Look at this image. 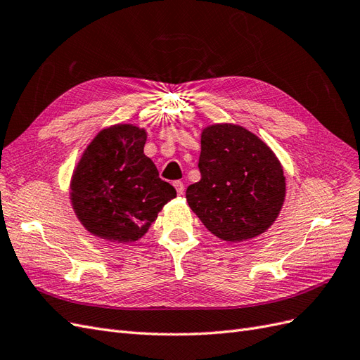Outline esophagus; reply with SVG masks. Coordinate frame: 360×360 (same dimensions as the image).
Returning <instances> with one entry per match:
<instances>
[{"label": "esophagus", "mask_w": 360, "mask_h": 360, "mask_svg": "<svg viewBox=\"0 0 360 360\" xmlns=\"http://www.w3.org/2000/svg\"><path fill=\"white\" fill-rule=\"evenodd\" d=\"M174 188H176V191H177V193L179 195H183L184 193V184L181 183V181H174Z\"/></svg>", "instance_id": "34e87169"}]
</instances>
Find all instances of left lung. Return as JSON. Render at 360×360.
I'll return each mask as SVG.
<instances>
[{
	"instance_id": "8db88e82",
	"label": "left lung",
	"mask_w": 360,
	"mask_h": 360,
	"mask_svg": "<svg viewBox=\"0 0 360 360\" xmlns=\"http://www.w3.org/2000/svg\"><path fill=\"white\" fill-rule=\"evenodd\" d=\"M201 180L186 189L192 212L221 240L238 243L267 231L285 200L284 169L263 139L233 123L202 129Z\"/></svg>"
}]
</instances>
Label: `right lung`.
Here are the masks:
<instances>
[{"label": "right lung", "instance_id": "right-lung-1", "mask_svg": "<svg viewBox=\"0 0 360 360\" xmlns=\"http://www.w3.org/2000/svg\"><path fill=\"white\" fill-rule=\"evenodd\" d=\"M146 129L120 123L102 129L75 167L70 201L89 233L115 243L136 242L177 197L144 155Z\"/></svg>", "mask_w": 360, "mask_h": 360}]
</instances>
